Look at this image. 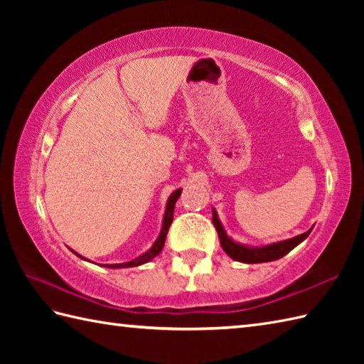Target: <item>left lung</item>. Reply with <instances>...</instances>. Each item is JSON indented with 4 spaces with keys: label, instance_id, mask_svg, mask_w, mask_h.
Instances as JSON below:
<instances>
[{
    "label": "left lung",
    "instance_id": "left-lung-1",
    "mask_svg": "<svg viewBox=\"0 0 364 364\" xmlns=\"http://www.w3.org/2000/svg\"><path fill=\"white\" fill-rule=\"evenodd\" d=\"M213 223L215 230H218V235L220 239V245L223 252H225L230 258L236 261L247 262V264H257V262H267V261H275L283 258L284 255H288L294 247H297L304 239L308 237L311 233V230H308L306 233L299 235L292 239H286V241H280L275 244H269L264 247H247L242 244H237L227 236L225 230H223L222 223L218 218V213L213 210Z\"/></svg>",
    "mask_w": 364,
    "mask_h": 364
}]
</instances>
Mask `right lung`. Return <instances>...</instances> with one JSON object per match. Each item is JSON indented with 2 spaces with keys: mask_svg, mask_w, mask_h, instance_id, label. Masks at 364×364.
<instances>
[{
  "mask_svg": "<svg viewBox=\"0 0 364 364\" xmlns=\"http://www.w3.org/2000/svg\"><path fill=\"white\" fill-rule=\"evenodd\" d=\"M181 196V189H176L172 196L168 197L167 200V206H166V214H164V220H162V228H161V233L156 239V242L153 244L151 249L149 252H145L144 255H141V257H137L136 259L133 261H128V262H122V264H103L106 267H111V269H120V267H136V266H141L144 264V262H149L150 259H153L156 255L162 250V247H164V242H166V236H167V231H168V227L170 223H172L173 220V210H175V203L178 197ZM76 253V252H73ZM78 255V253H76ZM80 257V255H78ZM81 258V257H80ZM84 259V258H82Z\"/></svg>",
  "mask_w": 364,
  "mask_h": 364,
  "instance_id": "add662e5",
  "label": "right lung"
}]
</instances>
